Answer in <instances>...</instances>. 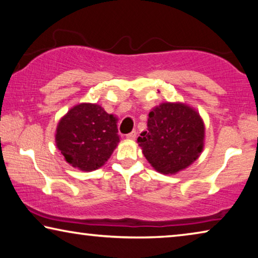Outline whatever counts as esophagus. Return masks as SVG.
Wrapping results in <instances>:
<instances>
[{"label":"esophagus","instance_id":"esophagus-1","mask_svg":"<svg viewBox=\"0 0 258 258\" xmlns=\"http://www.w3.org/2000/svg\"><path fill=\"white\" fill-rule=\"evenodd\" d=\"M126 138L128 139V140H134V139L137 138V131H132V132L126 134Z\"/></svg>","mask_w":258,"mask_h":258}]
</instances>
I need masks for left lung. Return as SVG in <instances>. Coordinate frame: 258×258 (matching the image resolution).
Returning <instances> with one entry per match:
<instances>
[{"label": "left lung", "instance_id": "left-lung-1", "mask_svg": "<svg viewBox=\"0 0 258 258\" xmlns=\"http://www.w3.org/2000/svg\"><path fill=\"white\" fill-rule=\"evenodd\" d=\"M148 117V128L140 134L138 142L158 172L173 174L199 157L204 125L195 110L180 103H162Z\"/></svg>", "mask_w": 258, "mask_h": 258}]
</instances>
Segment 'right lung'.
Listing matches in <instances>:
<instances>
[{
    "instance_id": "1",
    "label": "right lung",
    "mask_w": 258,
    "mask_h": 258,
    "mask_svg": "<svg viewBox=\"0 0 258 258\" xmlns=\"http://www.w3.org/2000/svg\"><path fill=\"white\" fill-rule=\"evenodd\" d=\"M116 118L100 105L72 108L57 126L56 145L69 164L93 171L108 161L119 142Z\"/></svg>"
}]
</instances>
